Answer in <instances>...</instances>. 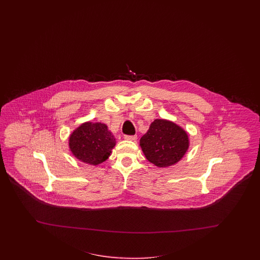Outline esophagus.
I'll use <instances>...</instances> for the list:
<instances>
[{
  "instance_id": "obj_1",
  "label": "esophagus",
  "mask_w": 260,
  "mask_h": 260,
  "mask_svg": "<svg viewBox=\"0 0 260 260\" xmlns=\"http://www.w3.org/2000/svg\"><path fill=\"white\" fill-rule=\"evenodd\" d=\"M124 138L126 140H129V141H136L137 140V135H125Z\"/></svg>"
}]
</instances>
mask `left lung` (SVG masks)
Returning <instances> with one entry per match:
<instances>
[{"instance_id":"obj_1","label":"left lung","mask_w":260,"mask_h":260,"mask_svg":"<svg viewBox=\"0 0 260 260\" xmlns=\"http://www.w3.org/2000/svg\"><path fill=\"white\" fill-rule=\"evenodd\" d=\"M140 146L150 163L165 168L180 161L189 148V137L181 126L156 119L142 136Z\"/></svg>"}]
</instances>
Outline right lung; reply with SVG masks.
<instances>
[{"label": "right lung", "mask_w": 260, "mask_h": 260, "mask_svg": "<svg viewBox=\"0 0 260 260\" xmlns=\"http://www.w3.org/2000/svg\"><path fill=\"white\" fill-rule=\"evenodd\" d=\"M115 144L114 136L102 123H84L70 136L72 154L90 165H99L106 161Z\"/></svg>", "instance_id": "right-lung-1"}]
</instances>
